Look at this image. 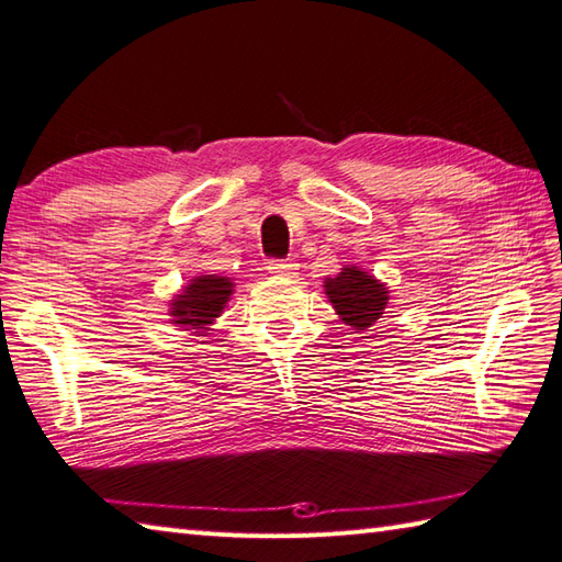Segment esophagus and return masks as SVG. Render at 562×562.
<instances>
[{
  "instance_id": "esophagus-1",
  "label": "esophagus",
  "mask_w": 562,
  "mask_h": 562,
  "mask_svg": "<svg viewBox=\"0 0 562 562\" xmlns=\"http://www.w3.org/2000/svg\"><path fill=\"white\" fill-rule=\"evenodd\" d=\"M296 270H300V266H296L294 260H270L268 262V272L274 274V278H294Z\"/></svg>"
}]
</instances>
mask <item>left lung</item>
Segmentation results:
<instances>
[{
	"label": "left lung",
	"mask_w": 562,
	"mask_h": 562,
	"mask_svg": "<svg viewBox=\"0 0 562 562\" xmlns=\"http://www.w3.org/2000/svg\"><path fill=\"white\" fill-rule=\"evenodd\" d=\"M324 290L330 306L336 308L342 324L350 326L352 333H364L379 324L391 302L386 284L360 266L340 268L336 278L324 280Z\"/></svg>",
	"instance_id": "1"
}]
</instances>
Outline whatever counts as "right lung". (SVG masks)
I'll return each instance as SVG.
<instances>
[{
    "instance_id": "add662e5",
    "label": "right lung",
    "mask_w": 562,
    "mask_h": 562,
    "mask_svg": "<svg viewBox=\"0 0 562 562\" xmlns=\"http://www.w3.org/2000/svg\"><path fill=\"white\" fill-rule=\"evenodd\" d=\"M234 294V282L222 274H198L186 288L173 294L169 321L181 330H190L195 336H207L210 326L224 312L226 302Z\"/></svg>"
}]
</instances>
